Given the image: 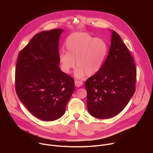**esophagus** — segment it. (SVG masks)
Returning <instances> with one entry per match:
<instances>
[{
    "mask_svg": "<svg viewBox=\"0 0 153 153\" xmlns=\"http://www.w3.org/2000/svg\"><path fill=\"white\" fill-rule=\"evenodd\" d=\"M82 85H83V82L82 81H79V80H75V85L77 87H79V86H82Z\"/></svg>",
    "mask_w": 153,
    "mask_h": 153,
    "instance_id": "esophagus-1",
    "label": "esophagus"
}]
</instances>
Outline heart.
I'll use <instances>...</instances> for the list:
<instances>
[{
  "label": "heart",
  "instance_id": "1",
  "mask_svg": "<svg viewBox=\"0 0 153 153\" xmlns=\"http://www.w3.org/2000/svg\"><path fill=\"white\" fill-rule=\"evenodd\" d=\"M66 53L59 55V62L62 71L68 74L76 66L77 78L85 74L92 76L100 70L108 53L106 43L86 33H76L70 36L65 43Z\"/></svg>",
  "mask_w": 153,
  "mask_h": 153
}]
</instances>
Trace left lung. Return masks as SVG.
I'll list each match as a JSON object with an SVG mask.
<instances>
[{"mask_svg": "<svg viewBox=\"0 0 153 153\" xmlns=\"http://www.w3.org/2000/svg\"><path fill=\"white\" fill-rule=\"evenodd\" d=\"M111 39L100 70L85 83L88 112L97 119H109L119 114L136 91L137 70L133 58L114 31Z\"/></svg>", "mask_w": 153, "mask_h": 153, "instance_id": "1", "label": "left lung"}]
</instances>
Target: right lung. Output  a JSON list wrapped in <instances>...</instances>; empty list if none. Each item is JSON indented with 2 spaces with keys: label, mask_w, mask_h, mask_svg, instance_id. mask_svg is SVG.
<instances>
[{
  "label": "right lung",
  "mask_w": 153,
  "mask_h": 153,
  "mask_svg": "<svg viewBox=\"0 0 153 153\" xmlns=\"http://www.w3.org/2000/svg\"><path fill=\"white\" fill-rule=\"evenodd\" d=\"M62 29L39 33L18 56L15 70L17 95L38 119L61 117L74 90V80L59 67V39Z\"/></svg>",
  "instance_id": "right-lung-1"
}]
</instances>
